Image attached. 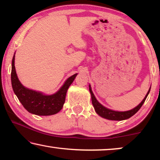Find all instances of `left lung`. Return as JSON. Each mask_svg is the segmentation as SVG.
<instances>
[{
    "mask_svg": "<svg viewBox=\"0 0 160 160\" xmlns=\"http://www.w3.org/2000/svg\"><path fill=\"white\" fill-rule=\"evenodd\" d=\"M89 92L91 93V96H92V105L95 108V110L97 113L100 117L105 118V119H110V120H116V121H121V120H124L127 119H129L131 117H132L135 113H136L138 111H139V109L141 108V106H143V104L145 102V100L147 98V96L149 93L151 87L149 89V90L148 91L147 94H146V97L144 98V99L142 100V102L140 103L138 106L137 107H135L132 110L130 111H112L110 110V109L106 108L103 106H102L101 104L98 101L97 99H96L95 95L92 92L91 89V87L90 85L89 86Z\"/></svg>",
    "mask_w": 160,
    "mask_h": 160,
    "instance_id": "8db88e82",
    "label": "left lung"
}]
</instances>
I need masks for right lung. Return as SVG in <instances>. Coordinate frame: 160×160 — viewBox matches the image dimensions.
<instances>
[{"label":"right lung","instance_id":"right-lung-1","mask_svg":"<svg viewBox=\"0 0 160 160\" xmlns=\"http://www.w3.org/2000/svg\"><path fill=\"white\" fill-rule=\"evenodd\" d=\"M14 55L12 59L11 78L12 88L15 95L28 112L38 116L55 114L62 109L65 103L68 89L77 74L69 77L58 92L52 95H45L41 92L31 90L22 86L17 76L14 66Z\"/></svg>","mask_w":160,"mask_h":160}]
</instances>
